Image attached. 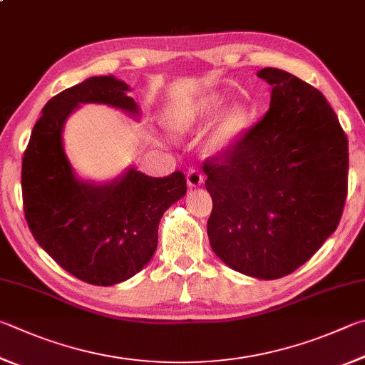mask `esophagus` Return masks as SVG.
Here are the masks:
<instances>
[{
	"label": "esophagus",
	"instance_id": "34e87169",
	"mask_svg": "<svg viewBox=\"0 0 365 365\" xmlns=\"http://www.w3.org/2000/svg\"><path fill=\"white\" fill-rule=\"evenodd\" d=\"M187 182L190 187H200V185L204 182L202 172L197 168H190L187 170Z\"/></svg>",
	"mask_w": 365,
	"mask_h": 365
}]
</instances>
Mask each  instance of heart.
I'll return each mask as SVG.
<instances>
[{"label": "heart", "instance_id": "obj_1", "mask_svg": "<svg viewBox=\"0 0 365 365\" xmlns=\"http://www.w3.org/2000/svg\"><path fill=\"white\" fill-rule=\"evenodd\" d=\"M225 98L220 94H210L197 98V101L190 102L183 107H178L172 113V125L177 130H187L193 125L207 121L214 118L218 111L222 110ZM247 123V110L236 105L225 113L220 121L212 130L209 137V148L210 150H222L230 145L235 138L240 135V132L244 129Z\"/></svg>", "mask_w": 365, "mask_h": 365}]
</instances>
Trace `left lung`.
Here are the masks:
<instances>
[{
  "instance_id": "1",
  "label": "left lung",
  "mask_w": 365,
  "mask_h": 365,
  "mask_svg": "<svg viewBox=\"0 0 365 365\" xmlns=\"http://www.w3.org/2000/svg\"><path fill=\"white\" fill-rule=\"evenodd\" d=\"M267 113L202 163L212 196L210 247L258 279L287 276L339 227L348 195V138L319 91L263 68Z\"/></svg>"
}]
</instances>
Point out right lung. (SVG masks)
<instances>
[{
  "instance_id": "add662e5",
  "label": "right lung",
  "mask_w": 365,
  "mask_h": 365,
  "mask_svg": "<svg viewBox=\"0 0 365 365\" xmlns=\"http://www.w3.org/2000/svg\"><path fill=\"white\" fill-rule=\"evenodd\" d=\"M128 84L94 76L44 105L22 160V200L33 237L57 264L92 286H113L138 273L158 246L165 209L187 193L183 172L150 177L129 169L105 187L79 182L62 148V128L79 103H107L130 113Z\"/></svg>"
}]
</instances>
